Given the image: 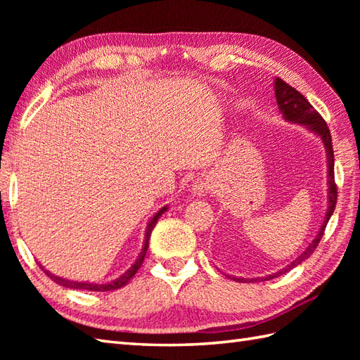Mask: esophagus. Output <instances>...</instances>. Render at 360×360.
<instances>
[{
	"mask_svg": "<svg viewBox=\"0 0 360 360\" xmlns=\"http://www.w3.org/2000/svg\"><path fill=\"white\" fill-rule=\"evenodd\" d=\"M212 182L209 179H198L195 184H193V188L192 192L195 195H204V193H209L212 190Z\"/></svg>",
	"mask_w": 360,
	"mask_h": 360,
	"instance_id": "esophagus-1",
	"label": "esophagus"
}]
</instances>
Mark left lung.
I'll return each instance as SVG.
<instances>
[{"label":"left lung","instance_id":"8db88e82","mask_svg":"<svg viewBox=\"0 0 360 360\" xmlns=\"http://www.w3.org/2000/svg\"><path fill=\"white\" fill-rule=\"evenodd\" d=\"M275 97H277V103H278V108L283 114V117L289 122H294V124H302L307 127L311 131H314L316 134L320 136V139L323 141V145L326 148V159H328V210H326V215L323 219V224L320 227V231L317 233V236L309 246L307 248V250L303 252V254L295 258L292 263L288 264L285 269H281L277 274H272V275H267V277H262V278H236L233 277L235 281H240V283H246V281H266V280H272V278H277L278 275L281 274H286L289 272L292 267L298 266L304 259L309 258L312 255V252H314L319 246L320 240H322V236L325 233V227L328 224V221H330L331 215L334 213L335 209V202H338V186H335V181H334V151H333V141H331V133H330V128H328L326 122L323 120V117L320 116V114L314 110V106H312L307 98H304L303 94L298 93L295 88H292L285 80L281 79H275Z\"/></svg>","mask_w":360,"mask_h":360}]
</instances>
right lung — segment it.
Segmentation results:
<instances>
[{
    "instance_id": "1",
    "label": "right lung",
    "mask_w": 360,
    "mask_h": 360,
    "mask_svg": "<svg viewBox=\"0 0 360 360\" xmlns=\"http://www.w3.org/2000/svg\"><path fill=\"white\" fill-rule=\"evenodd\" d=\"M165 210H167V205H165V207L160 209V210L156 213V215L151 218V221L148 223V227H147V233H145V241H143L142 252L139 254V257H137V259L134 262V264H133L131 267H129V269H128L124 275H120L119 278H116V280L111 281V283H105V285H98V283L71 281V280H66V278H62V277H57V275H53V274H51L49 271L43 269V266H41V264H40V267H41V269L44 271V274L48 275V277H49L52 281H56L57 285H60V286H65V288H71V289H83V290H97V292H105V290L120 289L122 286H125L127 283L134 277V274H136L137 271H139V267H141V266H142V263H143L145 254H147V249H148V240H150V235H151L153 227L156 226L158 219L160 218V215H162V213H164Z\"/></svg>"
}]
</instances>
